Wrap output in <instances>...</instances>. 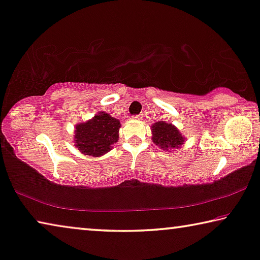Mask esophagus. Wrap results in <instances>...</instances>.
<instances>
[{
    "label": "esophagus",
    "instance_id": "obj_1",
    "mask_svg": "<svg viewBox=\"0 0 260 260\" xmlns=\"http://www.w3.org/2000/svg\"><path fill=\"white\" fill-rule=\"evenodd\" d=\"M133 119H135V120H139V119H141V115L139 114V115H133V117H132Z\"/></svg>",
    "mask_w": 260,
    "mask_h": 260
}]
</instances>
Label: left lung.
Here are the masks:
<instances>
[{"label":"left lung","instance_id":"8db88e82","mask_svg":"<svg viewBox=\"0 0 260 260\" xmlns=\"http://www.w3.org/2000/svg\"><path fill=\"white\" fill-rule=\"evenodd\" d=\"M152 134L153 142L165 150L179 149L184 142V138L180 131L166 121H157L152 125Z\"/></svg>","mask_w":260,"mask_h":260}]
</instances>
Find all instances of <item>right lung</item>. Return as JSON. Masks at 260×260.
I'll use <instances>...</instances> for the list:
<instances>
[{
  "instance_id": "add662e5",
  "label": "right lung",
  "mask_w": 260,
  "mask_h": 260,
  "mask_svg": "<svg viewBox=\"0 0 260 260\" xmlns=\"http://www.w3.org/2000/svg\"><path fill=\"white\" fill-rule=\"evenodd\" d=\"M120 126L118 119L99 112L91 120L76 126V147L85 155L102 156L110 152L112 145L118 141Z\"/></svg>"
}]
</instances>
